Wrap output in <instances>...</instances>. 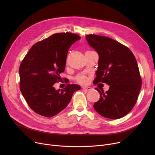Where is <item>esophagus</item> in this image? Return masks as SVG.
<instances>
[{
  "label": "esophagus",
  "instance_id": "1",
  "mask_svg": "<svg viewBox=\"0 0 155 155\" xmlns=\"http://www.w3.org/2000/svg\"><path fill=\"white\" fill-rule=\"evenodd\" d=\"M91 88H91V87H82L83 91H90Z\"/></svg>",
  "mask_w": 155,
  "mask_h": 155
}]
</instances>
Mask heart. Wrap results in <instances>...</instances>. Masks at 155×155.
<instances>
[{
  "label": "heart",
  "instance_id": "1",
  "mask_svg": "<svg viewBox=\"0 0 155 155\" xmlns=\"http://www.w3.org/2000/svg\"><path fill=\"white\" fill-rule=\"evenodd\" d=\"M76 80L80 84H84V83L87 82V79L84 75H78L76 77Z\"/></svg>",
  "mask_w": 155,
  "mask_h": 155
}]
</instances>
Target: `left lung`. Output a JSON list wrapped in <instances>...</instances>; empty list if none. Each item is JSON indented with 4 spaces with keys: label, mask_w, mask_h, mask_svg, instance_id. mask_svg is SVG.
<instances>
[{
    "label": "left lung",
    "mask_w": 155,
    "mask_h": 155,
    "mask_svg": "<svg viewBox=\"0 0 155 155\" xmlns=\"http://www.w3.org/2000/svg\"><path fill=\"white\" fill-rule=\"evenodd\" d=\"M85 38L99 56L94 84L110 86L105 92L95 88L101 95L94 108L104 117H123L133 109L141 87L135 56L128 48L111 38L95 35H88Z\"/></svg>",
    "instance_id": "1"
}]
</instances>
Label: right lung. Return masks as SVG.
<instances>
[{"mask_svg": "<svg viewBox=\"0 0 155 155\" xmlns=\"http://www.w3.org/2000/svg\"><path fill=\"white\" fill-rule=\"evenodd\" d=\"M80 39L71 32L56 33L31 47L19 67L21 92L30 108L38 114L51 117L63 110L72 95L79 91L77 84L56 90L60 74L65 69L70 46Z\"/></svg>", "mask_w": 155, "mask_h": 155, "instance_id": "add662e5", "label": "right lung"}]
</instances>
